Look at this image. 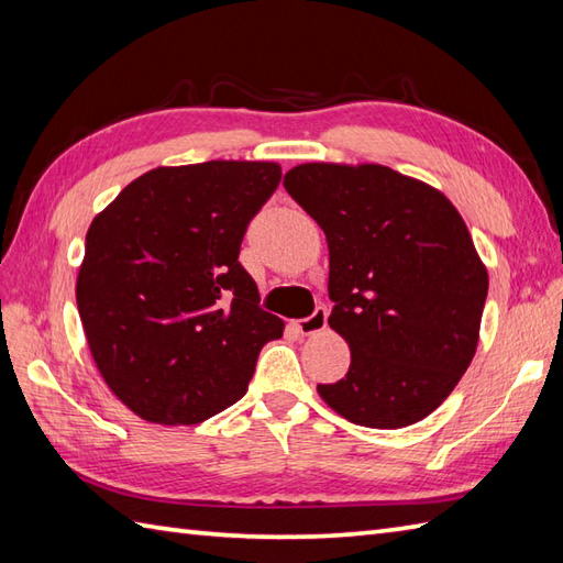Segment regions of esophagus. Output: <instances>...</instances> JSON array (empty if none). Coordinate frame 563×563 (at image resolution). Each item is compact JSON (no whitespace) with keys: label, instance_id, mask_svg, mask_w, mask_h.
Returning a JSON list of instances; mask_svg holds the SVG:
<instances>
[{"label":"esophagus","instance_id":"34e87169","mask_svg":"<svg viewBox=\"0 0 563 563\" xmlns=\"http://www.w3.org/2000/svg\"><path fill=\"white\" fill-rule=\"evenodd\" d=\"M327 321H329V309L324 305H319L312 314L300 319V321H295V329L300 331L302 336H312V333L327 327Z\"/></svg>","mask_w":563,"mask_h":563}]
</instances>
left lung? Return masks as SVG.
<instances>
[{
    "instance_id": "obj_1",
    "label": "left lung",
    "mask_w": 563,
    "mask_h": 563,
    "mask_svg": "<svg viewBox=\"0 0 563 563\" xmlns=\"http://www.w3.org/2000/svg\"><path fill=\"white\" fill-rule=\"evenodd\" d=\"M285 190L329 242V324L351 345L317 385L351 423L404 428L450 397L479 341L488 275L452 202L379 164H300Z\"/></svg>"
}]
</instances>
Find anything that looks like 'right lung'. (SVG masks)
<instances>
[{"instance_id": "add662e5", "label": "right lung", "mask_w": 563, "mask_h": 563, "mask_svg": "<svg viewBox=\"0 0 563 563\" xmlns=\"http://www.w3.org/2000/svg\"><path fill=\"white\" fill-rule=\"evenodd\" d=\"M273 162L159 166L93 218L77 307L101 377L150 423L194 426L246 394L283 321L239 263Z\"/></svg>"}]
</instances>
